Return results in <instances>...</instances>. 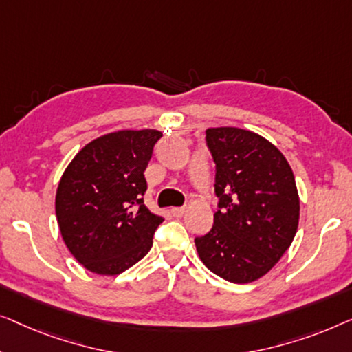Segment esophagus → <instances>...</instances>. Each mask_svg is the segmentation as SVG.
Masks as SVG:
<instances>
[{
	"mask_svg": "<svg viewBox=\"0 0 352 352\" xmlns=\"http://www.w3.org/2000/svg\"><path fill=\"white\" fill-rule=\"evenodd\" d=\"M170 214L174 215V217H177V219H180V217L185 214V207H172Z\"/></svg>",
	"mask_w": 352,
	"mask_h": 352,
	"instance_id": "obj_1",
	"label": "esophagus"
}]
</instances>
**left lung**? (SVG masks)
Returning a JSON list of instances; mask_svg holds the SVG:
<instances>
[{
    "instance_id": "left-lung-1",
    "label": "left lung",
    "mask_w": 352,
    "mask_h": 352,
    "mask_svg": "<svg viewBox=\"0 0 352 352\" xmlns=\"http://www.w3.org/2000/svg\"><path fill=\"white\" fill-rule=\"evenodd\" d=\"M207 145L217 166L214 226L196 237L199 258L232 284L270 273L298 230L300 196L285 156L270 140L239 127H210Z\"/></svg>"
}]
</instances>
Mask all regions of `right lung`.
I'll list each match as a JSON object with an SVG mask.
<instances>
[{"label": "right lung", "mask_w": 352, "mask_h": 352, "mask_svg": "<svg viewBox=\"0 0 352 352\" xmlns=\"http://www.w3.org/2000/svg\"><path fill=\"white\" fill-rule=\"evenodd\" d=\"M156 129L115 131L78 151L58 182L56 215L63 242L91 273L116 276L140 261L164 219L143 204Z\"/></svg>", "instance_id": "add662e5"}]
</instances>
